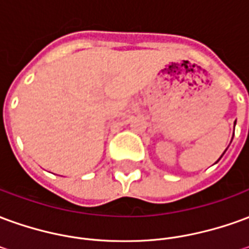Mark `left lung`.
<instances>
[{
	"label": "left lung",
	"instance_id": "1",
	"mask_svg": "<svg viewBox=\"0 0 249 249\" xmlns=\"http://www.w3.org/2000/svg\"><path fill=\"white\" fill-rule=\"evenodd\" d=\"M235 124H236V123H235ZM223 155H224V153H223Z\"/></svg>",
	"mask_w": 249,
	"mask_h": 249
}]
</instances>
